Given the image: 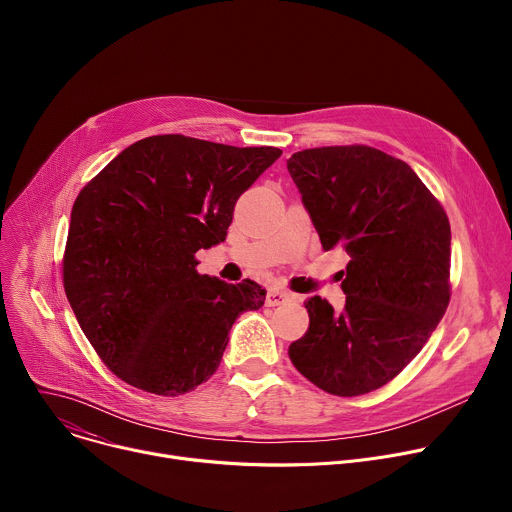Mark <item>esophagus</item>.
<instances>
[{"label":"esophagus","instance_id":"34e87169","mask_svg":"<svg viewBox=\"0 0 512 512\" xmlns=\"http://www.w3.org/2000/svg\"><path fill=\"white\" fill-rule=\"evenodd\" d=\"M291 300H294V294H289V291H283V289H279V287H271V289L267 291L265 304H267V306H281V304L291 302Z\"/></svg>","mask_w":512,"mask_h":512}]
</instances>
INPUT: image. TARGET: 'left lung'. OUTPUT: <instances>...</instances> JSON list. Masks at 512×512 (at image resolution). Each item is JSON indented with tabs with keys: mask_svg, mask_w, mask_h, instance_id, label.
Segmentation results:
<instances>
[{
	"mask_svg": "<svg viewBox=\"0 0 512 512\" xmlns=\"http://www.w3.org/2000/svg\"><path fill=\"white\" fill-rule=\"evenodd\" d=\"M287 172L326 251L344 247L342 312L314 296L294 367L338 397L371 393L423 348L450 304V221L403 160L369 145L304 150Z\"/></svg>",
	"mask_w": 512,
	"mask_h": 512,
	"instance_id": "1",
	"label": "left lung"
}]
</instances>
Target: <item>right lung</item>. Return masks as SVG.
<instances>
[{"mask_svg": "<svg viewBox=\"0 0 512 512\" xmlns=\"http://www.w3.org/2000/svg\"><path fill=\"white\" fill-rule=\"evenodd\" d=\"M281 156L184 135L135 141L70 212L64 291L85 336L125 383L176 397L208 381L235 320L267 291L196 273L227 239L239 196Z\"/></svg>", "mask_w": 512, "mask_h": 512, "instance_id": "right-lung-1", "label": "right lung"}]
</instances>
